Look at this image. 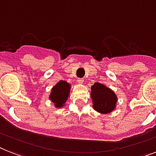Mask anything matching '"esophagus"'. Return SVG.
I'll use <instances>...</instances> for the list:
<instances>
[{"mask_svg":"<svg viewBox=\"0 0 156 156\" xmlns=\"http://www.w3.org/2000/svg\"><path fill=\"white\" fill-rule=\"evenodd\" d=\"M78 83H79L80 84H82V83H83V78H79V79H78Z\"/></svg>","mask_w":156,"mask_h":156,"instance_id":"34e87169","label":"esophagus"}]
</instances>
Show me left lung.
<instances>
[{
    "label": "left lung",
    "instance_id": "8db88e82",
    "mask_svg": "<svg viewBox=\"0 0 156 156\" xmlns=\"http://www.w3.org/2000/svg\"><path fill=\"white\" fill-rule=\"evenodd\" d=\"M92 108L102 114H108L115 110L118 101L115 92L100 83H95L91 87Z\"/></svg>",
    "mask_w": 156,
    "mask_h": 156
}]
</instances>
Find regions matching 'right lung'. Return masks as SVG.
I'll return each mask as SVG.
<instances>
[{"label": "right lung", "mask_w": 156, "mask_h": 156, "mask_svg": "<svg viewBox=\"0 0 156 156\" xmlns=\"http://www.w3.org/2000/svg\"><path fill=\"white\" fill-rule=\"evenodd\" d=\"M70 90L71 83L65 80H60L52 87L48 98L53 103L56 108H61L65 106V103L69 98Z\"/></svg>", "instance_id": "obj_1"}]
</instances>
